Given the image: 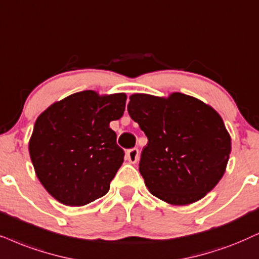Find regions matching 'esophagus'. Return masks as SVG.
Listing matches in <instances>:
<instances>
[{
  "mask_svg": "<svg viewBox=\"0 0 259 259\" xmlns=\"http://www.w3.org/2000/svg\"><path fill=\"white\" fill-rule=\"evenodd\" d=\"M126 159L129 160V161L132 163L137 162V160H139V149L133 148V149L127 150V152H126Z\"/></svg>",
  "mask_w": 259,
  "mask_h": 259,
  "instance_id": "1",
  "label": "esophagus"
}]
</instances>
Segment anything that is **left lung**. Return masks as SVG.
I'll return each instance as SVG.
<instances>
[{
  "instance_id": "obj_1",
  "label": "left lung",
  "mask_w": 259,
  "mask_h": 259,
  "mask_svg": "<svg viewBox=\"0 0 259 259\" xmlns=\"http://www.w3.org/2000/svg\"><path fill=\"white\" fill-rule=\"evenodd\" d=\"M127 112L148 137L140 173L150 194L173 205L197 202L227 167L231 136L217 111L186 94L136 93Z\"/></svg>"
}]
</instances>
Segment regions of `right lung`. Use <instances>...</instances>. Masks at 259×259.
<instances>
[{"instance_id": "obj_1", "label": "right lung", "mask_w": 259, "mask_h": 259, "mask_svg": "<svg viewBox=\"0 0 259 259\" xmlns=\"http://www.w3.org/2000/svg\"><path fill=\"white\" fill-rule=\"evenodd\" d=\"M125 101L124 93L82 91L39 114L29 156L39 182L62 204L86 205L110 190L124 161L110 122L123 116Z\"/></svg>"}]
</instances>
